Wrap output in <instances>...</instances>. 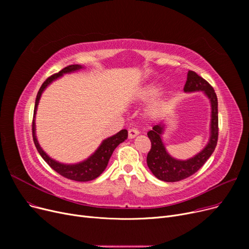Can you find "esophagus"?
Segmentation results:
<instances>
[{
  "label": "esophagus",
  "mask_w": 249,
  "mask_h": 249,
  "mask_svg": "<svg viewBox=\"0 0 249 249\" xmlns=\"http://www.w3.org/2000/svg\"><path fill=\"white\" fill-rule=\"evenodd\" d=\"M138 134H139V131H138V130H137L136 128L129 129V131H128V137H129V138H134V137L137 136Z\"/></svg>",
  "instance_id": "obj_1"
}]
</instances>
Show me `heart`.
I'll return each mask as SVG.
<instances>
[{
    "label": "heart",
    "mask_w": 249,
    "mask_h": 249,
    "mask_svg": "<svg viewBox=\"0 0 249 249\" xmlns=\"http://www.w3.org/2000/svg\"><path fill=\"white\" fill-rule=\"evenodd\" d=\"M160 86L158 84H148L143 86L142 88H140L137 93H136V99L138 101H142V102H146L149 101L151 99H153L156 95L160 93ZM166 106V101L162 98H159L154 100L151 104L150 106L148 107L146 113L147 116L149 118H152V119H155V118H159L160 115H162L164 109Z\"/></svg>",
    "instance_id": "heart-1"
}]
</instances>
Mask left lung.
I'll return each mask as SVG.
<instances>
[{"instance_id":"1","label":"left lung","mask_w":249,"mask_h":249,"mask_svg":"<svg viewBox=\"0 0 249 249\" xmlns=\"http://www.w3.org/2000/svg\"><path fill=\"white\" fill-rule=\"evenodd\" d=\"M184 90H203L210 99L212 107L211 136L207 146L200 153L188 160H178L166 152L161 140L164 124L160 123L152 127L147 133L151 142V148L146 159L147 165L156 178L168 182L185 179L197 173L214 152L218 141V100L213 87L195 71H189Z\"/></svg>"}]
</instances>
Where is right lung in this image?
<instances>
[{
  "label": "right lung",
  "instance_id": "add662e5",
  "mask_svg": "<svg viewBox=\"0 0 249 249\" xmlns=\"http://www.w3.org/2000/svg\"><path fill=\"white\" fill-rule=\"evenodd\" d=\"M81 69H83V67L80 64H71V65H69V67H67V68L62 69L57 73L52 74L46 78V81L42 84L40 89H39L37 97H36V101H35L33 121H32V135H33L34 144H35L39 154L42 156V159L46 161V163L52 169H53V171H55L57 174H59L63 178H67L71 180L89 181V180H93V179L97 178L105 171V168L107 167L109 160L111 158L113 151L115 150V148L119 145L120 143L125 141V139H127V137H128L127 130L123 129V130H121V131L118 132L117 134L113 135L112 137L105 139L102 142L100 147L96 150V152L93 155H90L87 160L77 163V164H62L53 160H51L49 156L42 150L40 145H39V143L36 139V135H35V122H34L35 121V113L37 110V105H38L39 100H40L41 94L44 90V89L52 81L56 80L57 77H59L63 73L81 70Z\"/></svg>",
  "mask_w": 249,
  "mask_h": 249
}]
</instances>
